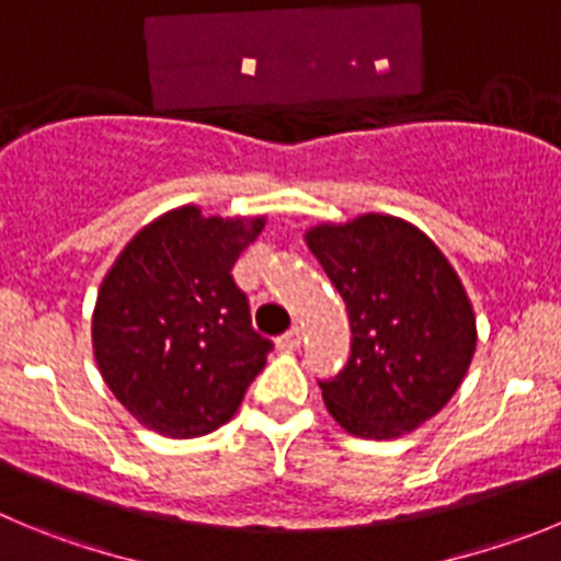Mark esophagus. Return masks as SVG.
<instances>
[{"instance_id":"34e87169","label":"esophagus","mask_w":561,"mask_h":561,"mask_svg":"<svg viewBox=\"0 0 561 561\" xmlns=\"http://www.w3.org/2000/svg\"><path fill=\"white\" fill-rule=\"evenodd\" d=\"M279 348H285V352H296V348H301V329L293 327L290 332L282 334V337H279Z\"/></svg>"}]
</instances>
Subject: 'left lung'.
Instances as JSON below:
<instances>
[{
	"mask_svg": "<svg viewBox=\"0 0 561 561\" xmlns=\"http://www.w3.org/2000/svg\"><path fill=\"white\" fill-rule=\"evenodd\" d=\"M305 240L352 321V357L321 381L329 415L365 439L415 432L451 401L476 354L462 279L404 218L368 213L318 224Z\"/></svg>",
	"mask_w": 561,
	"mask_h": 561,
	"instance_id": "obj_1",
	"label": "left lung"
}]
</instances>
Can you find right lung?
I'll return each instance as SVG.
<instances>
[{
	"instance_id": "add662e5",
	"label": "right lung",
	"mask_w": 561,
	"mask_h": 561,
	"mask_svg": "<svg viewBox=\"0 0 561 561\" xmlns=\"http://www.w3.org/2000/svg\"><path fill=\"white\" fill-rule=\"evenodd\" d=\"M263 227V216L207 218L185 204L146 224L102 279L93 357L115 399L151 432H216L265 368L274 343L251 329L249 298L232 279Z\"/></svg>"
}]
</instances>
